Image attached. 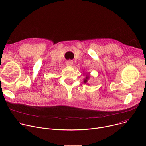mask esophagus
Returning <instances> with one entry per match:
<instances>
[{"mask_svg": "<svg viewBox=\"0 0 146 146\" xmlns=\"http://www.w3.org/2000/svg\"><path fill=\"white\" fill-rule=\"evenodd\" d=\"M73 64V62L72 60H68L66 62V65L68 66H72Z\"/></svg>", "mask_w": 146, "mask_h": 146, "instance_id": "1", "label": "esophagus"}]
</instances>
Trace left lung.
I'll use <instances>...</instances> for the list:
<instances>
[{"instance_id": "left-lung-1", "label": "left lung", "mask_w": 146, "mask_h": 146, "mask_svg": "<svg viewBox=\"0 0 146 146\" xmlns=\"http://www.w3.org/2000/svg\"><path fill=\"white\" fill-rule=\"evenodd\" d=\"M88 77H89V76H88V75H87V77H86V78L84 80V83H87V80H88Z\"/></svg>"}]
</instances>
